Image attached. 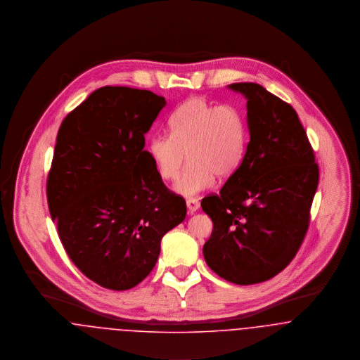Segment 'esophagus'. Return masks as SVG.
I'll return each instance as SVG.
<instances>
[{"instance_id": "obj_1", "label": "esophagus", "mask_w": 360, "mask_h": 360, "mask_svg": "<svg viewBox=\"0 0 360 360\" xmlns=\"http://www.w3.org/2000/svg\"><path fill=\"white\" fill-rule=\"evenodd\" d=\"M200 207L198 199H187V208H188L189 214H193L195 211H198Z\"/></svg>"}]
</instances>
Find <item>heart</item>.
I'll return each instance as SVG.
<instances>
[{"instance_id": "b5f03b06", "label": "heart", "mask_w": 360, "mask_h": 360, "mask_svg": "<svg viewBox=\"0 0 360 360\" xmlns=\"http://www.w3.org/2000/svg\"><path fill=\"white\" fill-rule=\"evenodd\" d=\"M168 127L169 135L152 136L149 154L165 181L179 177L188 155V168L173 187L184 198L211 188L217 174L227 179L243 164L246 122L234 105H218L203 97H192L172 112Z\"/></svg>"}]
</instances>
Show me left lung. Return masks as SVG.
Masks as SVG:
<instances>
[{"mask_svg": "<svg viewBox=\"0 0 360 360\" xmlns=\"http://www.w3.org/2000/svg\"><path fill=\"white\" fill-rule=\"evenodd\" d=\"M229 89L246 98L249 143L219 195L202 200L212 221L208 266L231 283H262L283 271L309 226L319 165L295 110L255 82Z\"/></svg>", "mask_w": 360, "mask_h": 360, "instance_id": "left-lung-1", "label": "left lung"}]
</instances>
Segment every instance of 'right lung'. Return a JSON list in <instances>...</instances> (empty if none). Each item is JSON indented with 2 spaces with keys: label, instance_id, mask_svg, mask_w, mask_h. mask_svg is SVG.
I'll return each instance as SVG.
<instances>
[{
  "label": "right lung",
  "instance_id": "right-lung-1",
  "mask_svg": "<svg viewBox=\"0 0 360 360\" xmlns=\"http://www.w3.org/2000/svg\"><path fill=\"white\" fill-rule=\"evenodd\" d=\"M165 105L150 91L103 86L58 131L47 179L50 215L77 268L110 290L141 283L164 234L187 214L186 200L164 186L143 150Z\"/></svg>",
  "mask_w": 360,
  "mask_h": 360
}]
</instances>
